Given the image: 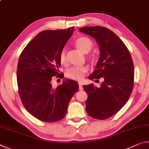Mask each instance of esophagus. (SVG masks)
<instances>
[{"instance_id": "esophagus-1", "label": "esophagus", "mask_w": 149, "mask_h": 149, "mask_svg": "<svg viewBox=\"0 0 149 149\" xmlns=\"http://www.w3.org/2000/svg\"><path fill=\"white\" fill-rule=\"evenodd\" d=\"M79 89L83 90V85L81 84H79Z\"/></svg>"}]
</instances>
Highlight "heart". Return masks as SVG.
Segmentation results:
<instances>
[{"label": "heart", "mask_w": 149, "mask_h": 149, "mask_svg": "<svg viewBox=\"0 0 149 149\" xmlns=\"http://www.w3.org/2000/svg\"><path fill=\"white\" fill-rule=\"evenodd\" d=\"M75 45L81 51L84 53H87L92 49L93 44L91 40L87 37H79L75 40ZM59 60L60 64L65 65L67 64L66 58V50L65 49L61 50L59 54ZM87 72V68L86 67H73L68 69L65 72L66 77L68 79L80 81L85 76Z\"/></svg>", "instance_id": "heart-1"}]
</instances>
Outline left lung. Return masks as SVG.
Segmentation results:
<instances>
[{"mask_svg": "<svg viewBox=\"0 0 149 149\" xmlns=\"http://www.w3.org/2000/svg\"><path fill=\"white\" fill-rule=\"evenodd\" d=\"M79 31L93 37L100 49L99 61L89 79L96 81L103 79L100 87L83 85L88 95L85 109L95 119H107L120 111L132 94L134 84L132 58L125 44L111 30L92 26Z\"/></svg>", "mask_w": 149, "mask_h": 149, "instance_id": "obj_1", "label": "left lung"}]
</instances>
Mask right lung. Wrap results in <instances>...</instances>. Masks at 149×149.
Here are the masks:
<instances>
[{"instance_id":"1","label":"right lung","mask_w":149,"mask_h":149,"mask_svg":"<svg viewBox=\"0 0 149 149\" xmlns=\"http://www.w3.org/2000/svg\"><path fill=\"white\" fill-rule=\"evenodd\" d=\"M73 31L72 27L40 32L19 56L17 68L19 97L27 112L42 122L62 120L73 95L79 89L77 82L69 79L56 88L51 84L52 77H64L59 74V54Z\"/></svg>"}]
</instances>
